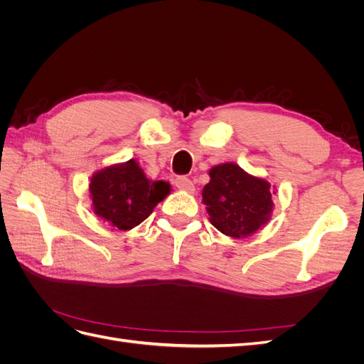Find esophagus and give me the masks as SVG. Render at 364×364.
Masks as SVG:
<instances>
[{"label":"esophagus","mask_w":364,"mask_h":364,"mask_svg":"<svg viewBox=\"0 0 364 364\" xmlns=\"http://www.w3.org/2000/svg\"><path fill=\"white\" fill-rule=\"evenodd\" d=\"M174 183H176V186H178L179 190L188 191V193L194 191V183H193V181L190 178H186V176H179V178H176Z\"/></svg>","instance_id":"1"}]
</instances>
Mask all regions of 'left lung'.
<instances>
[{
    "label": "left lung",
    "instance_id": "8db88e82",
    "mask_svg": "<svg viewBox=\"0 0 364 364\" xmlns=\"http://www.w3.org/2000/svg\"><path fill=\"white\" fill-rule=\"evenodd\" d=\"M202 190L211 223L225 235L245 238L267 222L273 202L270 183L253 178L235 164L217 165Z\"/></svg>",
    "mask_w": 364,
    "mask_h": 364
}]
</instances>
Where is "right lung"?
Segmentation results:
<instances>
[{
    "mask_svg": "<svg viewBox=\"0 0 364 364\" xmlns=\"http://www.w3.org/2000/svg\"><path fill=\"white\" fill-rule=\"evenodd\" d=\"M94 213L119 230L138 226L170 193L167 182L146 178L135 159L92 176L90 183Z\"/></svg>",
    "mask_w": 364,
    "mask_h": 364,
    "instance_id": "right-lung-1",
    "label": "right lung"
}]
</instances>
